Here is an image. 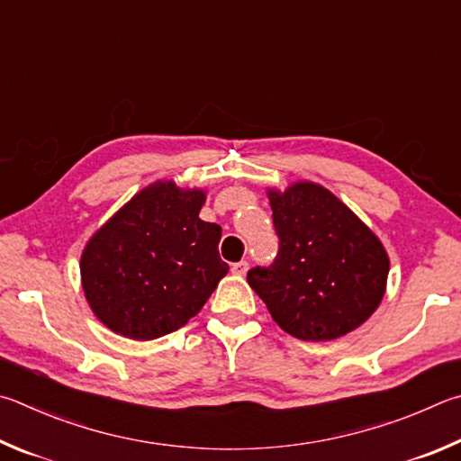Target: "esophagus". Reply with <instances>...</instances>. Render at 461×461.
<instances>
[{
  "label": "esophagus",
  "mask_w": 461,
  "mask_h": 461,
  "mask_svg": "<svg viewBox=\"0 0 461 461\" xmlns=\"http://www.w3.org/2000/svg\"><path fill=\"white\" fill-rule=\"evenodd\" d=\"M248 267H249V264L246 262V259H241V262H236V264H231V272L233 274H246L248 272Z\"/></svg>",
  "instance_id": "obj_1"
}]
</instances>
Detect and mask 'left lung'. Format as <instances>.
<instances>
[{
	"label": "left lung",
	"instance_id": "1",
	"mask_svg": "<svg viewBox=\"0 0 461 461\" xmlns=\"http://www.w3.org/2000/svg\"><path fill=\"white\" fill-rule=\"evenodd\" d=\"M274 262L248 272L276 324L300 340H332L361 326L384 294L389 258L375 233L314 183L270 191Z\"/></svg>",
	"mask_w": 461,
	"mask_h": 461
}]
</instances>
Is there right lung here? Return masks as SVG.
<instances>
[{
    "label": "right lung",
    "instance_id": "right-lung-1",
    "mask_svg": "<svg viewBox=\"0 0 461 461\" xmlns=\"http://www.w3.org/2000/svg\"><path fill=\"white\" fill-rule=\"evenodd\" d=\"M203 191L171 181L140 191L100 228L82 254V288L108 329L153 340L181 329L212 296L230 266L221 228L199 220Z\"/></svg>",
    "mask_w": 461,
    "mask_h": 461
}]
</instances>
